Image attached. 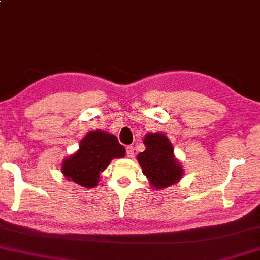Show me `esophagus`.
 Listing matches in <instances>:
<instances>
[{
	"mask_svg": "<svg viewBox=\"0 0 260 260\" xmlns=\"http://www.w3.org/2000/svg\"><path fill=\"white\" fill-rule=\"evenodd\" d=\"M135 154V149L133 146H126V156L129 158H133Z\"/></svg>",
	"mask_w": 260,
	"mask_h": 260,
	"instance_id": "34e87169",
	"label": "esophagus"
}]
</instances>
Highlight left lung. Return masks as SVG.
Segmentation results:
<instances>
[{"mask_svg": "<svg viewBox=\"0 0 260 260\" xmlns=\"http://www.w3.org/2000/svg\"><path fill=\"white\" fill-rule=\"evenodd\" d=\"M146 149L139 153L137 160L152 187L162 189L181 179L184 169L175 157L174 147L166 135L161 133L145 136Z\"/></svg>", "mask_w": 260, "mask_h": 260, "instance_id": "obj_1", "label": "left lung"}]
</instances>
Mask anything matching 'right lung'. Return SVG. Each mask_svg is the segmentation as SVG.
<instances>
[{
    "label": "right lung",
    "instance_id": "obj_1",
    "mask_svg": "<svg viewBox=\"0 0 260 260\" xmlns=\"http://www.w3.org/2000/svg\"><path fill=\"white\" fill-rule=\"evenodd\" d=\"M124 155L125 148L115 136L103 130H92L81 140L77 152L63 160L61 172L67 180L85 188H93L98 185L100 174L113 158Z\"/></svg>",
    "mask_w": 260,
    "mask_h": 260
}]
</instances>
